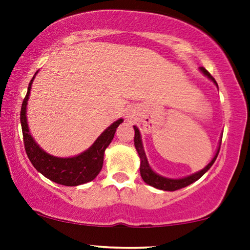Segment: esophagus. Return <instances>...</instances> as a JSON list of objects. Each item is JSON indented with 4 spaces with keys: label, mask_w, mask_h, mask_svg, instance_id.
<instances>
[{
    "label": "esophagus",
    "mask_w": 250,
    "mask_h": 250,
    "mask_svg": "<svg viewBox=\"0 0 250 250\" xmlns=\"http://www.w3.org/2000/svg\"><path fill=\"white\" fill-rule=\"evenodd\" d=\"M126 118L127 119H133L134 118V112H133L132 110H126Z\"/></svg>",
    "instance_id": "esophagus-1"
}]
</instances>
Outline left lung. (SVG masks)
Masks as SVG:
<instances>
[{
	"label": "left lung",
	"mask_w": 250,
	"mask_h": 250,
	"mask_svg": "<svg viewBox=\"0 0 250 250\" xmlns=\"http://www.w3.org/2000/svg\"><path fill=\"white\" fill-rule=\"evenodd\" d=\"M200 70L203 71V73L206 75L208 78H210V80L213 81L217 86V83H216V81H215V78L211 76V75L208 73V71L205 69L204 67H200ZM134 131H135L134 146H135L136 151H138L139 156H140V159H141V165H140V174H141V177L146 183L149 184V186H152V187H155V188H157V189H160V190L175 191V190L182 189V188H184V187H188L191 183L196 182L197 180H199L200 177L203 176L204 174L210 168L211 165H213L214 162L217 158L218 152H220V146H218L216 155L214 156V158L211 159V162L208 164V165L205 167L204 169H201L200 172L194 173V174H192V175H190L188 177H183V179H179V180L166 179V177H163V176L158 175V174H156L151 168H150L148 160H146V152H145V150H143V146H142L141 136H140V132H139V129H138V127H136V126H134ZM221 141H222V140H221Z\"/></svg>",
	"instance_id": "8db88e82"
}]
</instances>
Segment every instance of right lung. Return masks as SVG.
<instances>
[{"label":"right lung","instance_id":"right-lung-1","mask_svg":"<svg viewBox=\"0 0 250 250\" xmlns=\"http://www.w3.org/2000/svg\"><path fill=\"white\" fill-rule=\"evenodd\" d=\"M36 75V73H35ZM32 81L29 82L28 91L25 99H23L21 104V110H20V123H21L23 145L27 156L33 164V166L39 170L41 174L47 179L53 181L61 186L75 187L84 184L92 181L97 177L102 168L104 164V150L110 145L111 140L114 139L116 128L123 122V119H118L114 124H111L102 134L99 136L93 145L81 155L71 158H58L53 157L43 151L42 149L37 146L32 136L29 134L28 125H27L26 119V107L27 101H28L30 87H32Z\"/></svg>","mask_w":250,"mask_h":250}]
</instances>
